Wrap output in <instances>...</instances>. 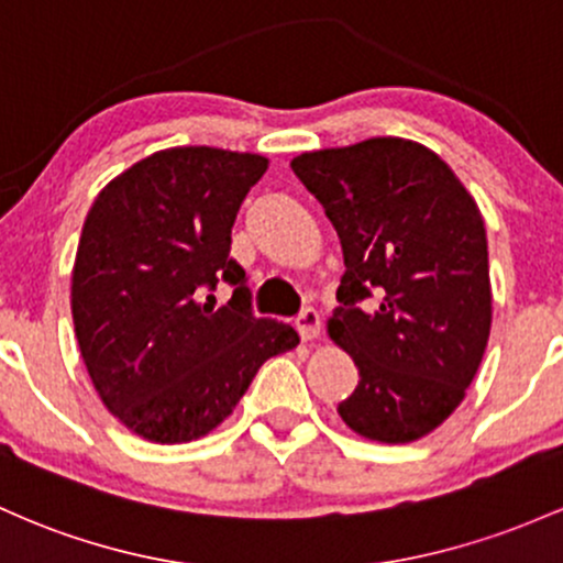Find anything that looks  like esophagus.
I'll return each instance as SVG.
<instances>
[{"label":"esophagus","instance_id":"obj_1","mask_svg":"<svg viewBox=\"0 0 563 563\" xmlns=\"http://www.w3.org/2000/svg\"><path fill=\"white\" fill-rule=\"evenodd\" d=\"M320 329H323V320H320L318 310H305L296 318V331L305 342H312V339L320 336Z\"/></svg>","mask_w":563,"mask_h":563}]
</instances>
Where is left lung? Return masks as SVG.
Listing matches in <instances>:
<instances>
[{
  "mask_svg": "<svg viewBox=\"0 0 563 563\" xmlns=\"http://www.w3.org/2000/svg\"><path fill=\"white\" fill-rule=\"evenodd\" d=\"M291 168L347 267L329 336L361 379L339 417L368 441H419L465 400L489 342L484 216L435 152L398 135L301 152ZM372 290L380 305L368 311Z\"/></svg>",
  "mask_w": 563,
  "mask_h": 563,
  "instance_id": "8db88e82",
  "label": "left lung"
}]
</instances>
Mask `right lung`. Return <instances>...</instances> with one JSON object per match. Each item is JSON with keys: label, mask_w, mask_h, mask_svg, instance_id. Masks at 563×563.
<instances>
[{"label": "right lung", "mask_w": 563, "mask_h": 563, "mask_svg": "<svg viewBox=\"0 0 563 563\" xmlns=\"http://www.w3.org/2000/svg\"><path fill=\"white\" fill-rule=\"evenodd\" d=\"M269 159L170 146L139 159L92 200L71 269V318L90 382L128 430L189 443L219 428L272 355L299 333L253 318L232 224ZM219 279L233 299L201 301Z\"/></svg>", "instance_id": "right-lung-1"}]
</instances>
